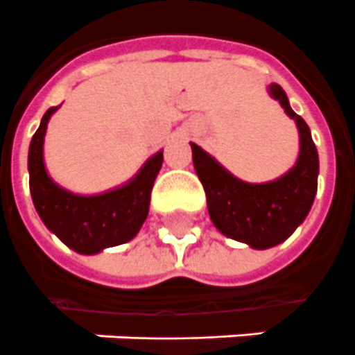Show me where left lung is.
<instances>
[{"label":"left lung","mask_w":355,"mask_h":355,"mask_svg":"<svg viewBox=\"0 0 355 355\" xmlns=\"http://www.w3.org/2000/svg\"><path fill=\"white\" fill-rule=\"evenodd\" d=\"M268 93L280 102L299 130V157L284 175L268 183H245L191 143L196 174L205 189L212 223L227 238L253 249L273 248L293 234L313 205L319 175V154L308 124L291 110L279 84H269Z\"/></svg>","instance_id":"obj_1"}]
</instances>
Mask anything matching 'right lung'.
Returning a JSON list of instances; mask_svg holds the SVG:
<instances>
[{
  "instance_id": "right-lung-1",
  "label": "right lung",
  "mask_w": 355,
  "mask_h": 355,
  "mask_svg": "<svg viewBox=\"0 0 355 355\" xmlns=\"http://www.w3.org/2000/svg\"><path fill=\"white\" fill-rule=\"evenodd\" d=\"M58 106L49 107L29 146V189L34 209L51 232L80 254L130 242L148 216L150 192L163 164V150L141 166L128 183L95 196H80L56 185L44 163L47 123Z\"/></svg>"
}]
</instances>
